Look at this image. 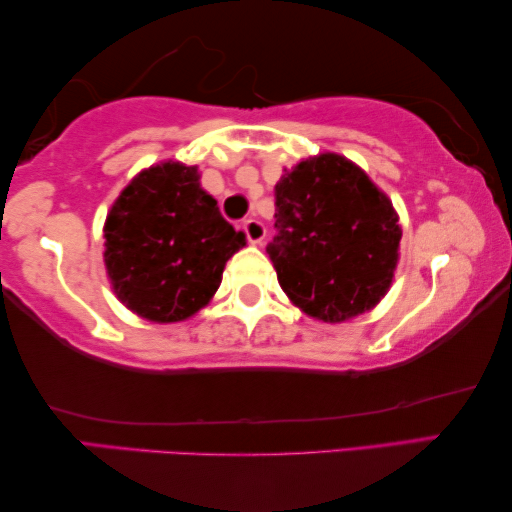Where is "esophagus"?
Here are the masks:
<instances>
[{
  "instance_id": "34e87169",
  "label": "esophagus",
  "mask_w": 512,
  "mask_h": 512,
  "mask_svg": "<svg viewBox=\"0 0 512 512\" xmlns=\"http://www.w3.org/2000/svg\"><path fill=\"white\" fill-rule=\"evenodd\" d=\"M242 229H245L247 240L251 242V245H261L265 233H267L265 224L258 222V220H245V222H242Z\"/></svg>"
}]
</instances>
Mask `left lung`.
<instances>
[{"mask_svg":"<svg viewBox=\"0 0 512 512\" xmlns=\"http://www.w3.org/2000/svg\"><path fill=\"white\" fill-rule=\"evenodd\" d=\"M276 236L267 245L292 304L317 320L345 322L388 292L401 226L385 192L338 154L306 158L274 188Z\"/></svg>","mask_w":512,"mask_h":512,"instance_id":"obj_1","label":"left lung"}]
</instances>
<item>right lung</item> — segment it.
Wrapping results in <instances>:
<instances>
[{
	"label": "right lung",
	"instance_id": "add662e5",
	"mask_svg": "<svg viewBox=\"0 0 512 512\" xmlns=\"http://www.w3.org/2000/svg\"><path fill=\"white\" fill-rule=\"evenodd\" d=\"M247 245L199 186L195 165L142 170L104 224V263L117 299L152 322H181L204 308L229 258Z\"/></svg>",
	"mask_w": 512,
	"mask_h": 512
}]
</instances>
